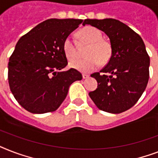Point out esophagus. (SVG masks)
Masks as SVG:
<instances>
[{
	"label": "esophagus",
	"mask_w": 158,
	"mask_h": 158,
	"mask_svg": "<svg viewBox=\"0 0 158 158\" xmlns=\"http://www.w3.org/2000/svg\"><path fill=\"white\" fill-rule=\"evenodd\" d=\"M82 76H83V79H88V78L89 77V74H83V75H82Z\"/></svg>",
	"instance_id": "obj_1"
}]
</instances>
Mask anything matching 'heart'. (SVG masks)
<instances>
[{
  "label": "heart",
  "instance_id": "1",
  "mask_svg": "<svg viewBox=\"0 0 158 158\" xmlns=\"http://www.w3.org/2000/svg\"><path fill=\"white\" fill-rule=\"evenodd\" d=\"M81 41L89 43L85 52L88 57L84 59H77L69 63V66L83 73H89L100 65V63H107L112 56V48L110 42L102 38V33L98 28L93 26H87L79 32ZM63 52L69 60L78 56L76 43L71 36H68L63 42Z\"/></svg>",
  "mask_w": 158,
  "mask_h": 158
}]
</instances>
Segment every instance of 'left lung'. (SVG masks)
Instances as JSON below:
<instances>
[{"label": "left lung", "mask_w": 158, "mask_h": 158, "mask_svg": "<svg viewBox=\"0 0 158 158\" xmlns=\"http://www.w3.org/2000/svg\"><path fill=\"white\" fill-rule=\"evenodd\" d=\"M103 31L110 39L112 56L100 72L91 74L98 89L89 97L102 110L119 114L135 105L142 96L149 79L150 58L137 33L115 19H84Z\"/></svg>", "instance_id": "obj_1"}]
</instances>
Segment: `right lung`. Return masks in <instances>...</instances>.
Instances as JSON below:
<instances>
[{"mask_svg": "<svg viewBox=\"0 0 158 158\" xmlns=\"http://www.w3.org/2000/svg\"><path fill=\"white\" fill-rule=\"evenodd\" d=\"M82 19H50L22 36L10 57L8 80L15 98L34 114L54 111L63 102L72 83L81 80L76 69L66 66L63 42Z\"/></svg>", "mask_w": 158, "mask_h": 158, "instance_id": "right-lung-1", "label": "right lung"}]
</instances>
